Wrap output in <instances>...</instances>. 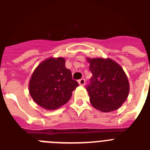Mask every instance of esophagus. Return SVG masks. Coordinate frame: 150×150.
I'll use <instances>...</instances> for the list:
<instances>
[{"label":"esophagus","mask_w":150,"mask_h":150,"mask_svg":"<svg viewBox=\"0 0 150 150\" xmlns=\"http://www.w3.org/2000/svg\"><path fill=\"white\" fill-rule=\"evenodd\" d=\"M78 83H79V84L80 85V86H84V85L86 84V80H85L84 79H79V81H78Z\"/></svg>","instance_id":"obj_1"}]
</instances>
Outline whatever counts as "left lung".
Segmentation results:
<instances>
[{"label":"left lung","mask_w":150,"mask_h":150,"mask_svg":"<svg viewBox=\"0 0 150 150\" xmlns=\"http://www.w3.org/2000/svg\"><path fill=\"white\" fill-rule=\"evenodd\" d=\"M92 73L86 90L90 103L103 112L118 110L128 98L130 91L128 76L122 67L110 58H86Z\"/></svg>","instance_id":"obj_1"}]
</instances>
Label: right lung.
<instances>
[{
    "label": "right lung",
    "mask_w": 150,
    "mask_h": 150,
    "mask_svg": "<svg viewBox=\"0 0 150 150\" xmlns=\"http://www.w3.org/2000/svg\"><path fill=\"white\" fill-rule=\"evenodd\" d=\"M79 86L65 67L63 57H50L42 61L31 74L28 83L30 97L36 104L48 110L65 104Z\"/></svg>",
    "instance_id": "obj_1"
}]
</instances>
